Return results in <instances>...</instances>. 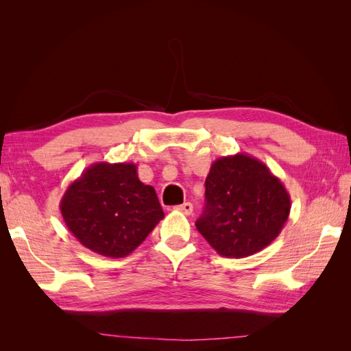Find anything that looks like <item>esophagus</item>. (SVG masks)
Listing matches in <instances>:
<instances>
[{
    "label": "esophagus",
    "mask_w": 351,
    "mask_h": 351,
    "mask_svg": "<svg viewBox=\"0 0 351 351\" xmlns=\"http://www.w3.org/2000/svg\"><path fill=\"white\" fill-rule=\"evenodd\" d=\"M174 209L178 210V212H183L184 215H190V214H192V210H193V205L190 204V202H186V204L178 205V206H176Z\"/></svg>",
    "instance_id": "esophagus-1"
}]
</instances>
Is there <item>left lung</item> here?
<instances>
[{
	"label": "left lung",
	"instance_id": "8db88e82",
	"mask_svg": "<svg viewBox=\"0 0 351 351\" xmlns=\"http://www.w3.org/2000/svg\"><path fill=\"white\" fill-rule=\"evenodd\" d=\"M205 210L196 228L226 258H246L278 237L290 195L278 177L247 154L221 156L205 180Z\"/></svg>",
	"mask_w": 351,
	"mask_h": 351
}]
</instances>
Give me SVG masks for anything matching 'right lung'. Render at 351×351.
Here are the masks:
<instances>
[{"mask_svg":"<svg viewBox=\"0 0 351 351\" xmlns=\"http://www.w3.org/2000/svg\"><path fill=\"white\" fill-rule=\"evenodd\" d=\"M67 228L84 247L124 258L164 218L152 186L143 184L132 162H97L67 187L60 202Z\"/></svg>","mask_w":351,"mask_h":351,"instance_id":"obj_1","label":"right lung"}]
</instances>
